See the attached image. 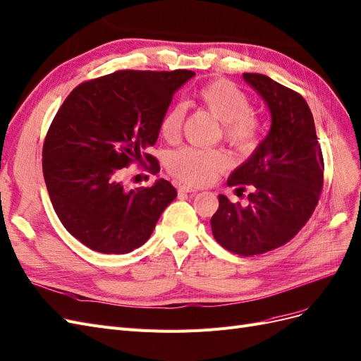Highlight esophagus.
I'll list each match as a JSON object with an SVG mask.
<instances>
[{"label":"esophagus","instance_id":"esophagus-1","mask_svg":"<svg viewBox=\"0 0 361 361\" xmlns=\"http://www.w3.org/2000/svg\"><path fill=\"white\" fill-rule=\"evenodd\" d=\"M178 190H179V192H197L198 191L197 188H192V186H188V185H179Z\"/></svg>","mask_w":361,"mask_h":361}]
</instances>
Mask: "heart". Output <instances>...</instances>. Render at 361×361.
Segmentation results:
<instances>
[{
  "label": "heart",
  "mask_w": 361,
  "mask_h": 361,
  "mask_svg": "<svg viewBox=\"0 0 361 361\" xmlns=\"http://www.w3.org/2000/svg\"><path fill=\"white\" fill-rule=\"evenodd\" d=\"M198 102L221 121V137L239 154H250L258 146L261 121L251 110V98L234 83L218 79L206 83L197 94ZM185 110L176 104L169 107L159 119V133L167 142L179 140L183 127ZM228 164L222 149H203L185 146L171 152L167 169L180 182L206 185L212 182Z\"/></svg>",
  "instance_id": "b5f03b06"
}]
</instances>
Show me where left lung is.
<instances>
[{
	"label": "left lung",
	"mask_w": 361,
	"mask_h": 361,
	"mask_svg": "<svg viewBox=\"0 0 361 361\" xmlns=\"http://www.w3.org/2000/svg\"><path fill=\"white\" fill-rule=\"evenodd\" d=\"M264 98L271 128L254 155L235 169L228 186L251 188L247 204L219 194L210 219L215 240L233 254L252 257L290 242L312 216L324 183V159L305 98L264 74L243 73Z\"/></svg>",
	"instance_id": "1"
}]
</instances>
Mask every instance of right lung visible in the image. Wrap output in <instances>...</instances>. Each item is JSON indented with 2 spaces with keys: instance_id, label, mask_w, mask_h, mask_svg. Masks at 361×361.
I'll return each mask as SVG.
<instances>
[{
  "instance_id": "add662e5",
  "label": "right lung",
  "mask_w": 361,
  "mask_h": 361,
  "mask_svg": "<svg viewBox=\"0 0 361 361\" xmlns=\"http://www.w3.org/2000/svg\"><path fill=\"white\" fill-rule=\"evenodd\" d=\"M192 76L191 70H118L82 82L58 109L43 143V176L62 226L90 250L131 252L176 198L169 180L127 190L122 176L131 164L159 171L145 149L155 145L161 116Z\"/></svg>"
}]
</instances>
